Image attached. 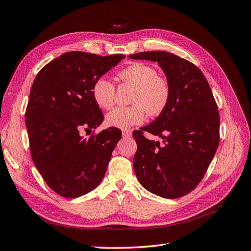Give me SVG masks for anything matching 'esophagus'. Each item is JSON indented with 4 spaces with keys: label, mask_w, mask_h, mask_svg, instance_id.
<instances>
[{
    "label": "esophagus",
    "mask_w": 251,
    "mask_h": 251,
    "mask_svg": "<svg viewBox=\"0 0 251 251\" xmlns=\"http://www.w3.org/2000/svg\"><path fill=\"white\" fill-rule=\"evenodd\" d=\"M131 135H132L131 131H128V130H123V137L127 138V137H130Z\"/></svg>",
    "instance_id": "1"
}]
</instances>
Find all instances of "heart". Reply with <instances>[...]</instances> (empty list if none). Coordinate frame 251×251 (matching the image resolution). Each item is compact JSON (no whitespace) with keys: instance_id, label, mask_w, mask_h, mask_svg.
I'll return each mask as SVG.
<instances>
[{"instance_id":"heart-1","label":"heart","mask_w":251,"mask_h":251,"mask_svg":"<svg viewBox=\"0 0 251 251\" xmlns=\"http://www.w3.org/2000/svg\"><path fill=\"white\" fill-rule=\"evenodd\" d=\"M118 77L125 85L135 87L128 107H119L107 115V124L114 127L127 128L142 124L149 114L158 117L168 109L172 98L169 79L158 75L154 67L143 63H134L119 71ZM95 102L104 110L115 104L116 88L105 77L97 78L92 87Z\"/></svg>"}]
</instances>
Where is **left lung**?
<instances>
[{"label":"left lung","mask_w":251,"mask_h":251,"mask_svg":"<svg viewBox=\"0 0 251 251\" xmlns=\"http://www.w3.org/2000/svg\"><path fill=\"white\" fill-rule=\"evenodd\" d=\"M157 62L172 87L168 109L140 131L133 168L141 185L162 198L191 193L206 173L220 141V116L208 81L198 67L165 51L130 55ZM143 131L159 135L164 144L149 141Z\"/></svg>","instance_id":"8db88e82"}]
</instances>
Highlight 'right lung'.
Returning a JSON list of instances; mask_svg holds the SVG:
<instances>
[{
  "instance_id": "right-lung-1",
  "label": "right lung",
  "mask_w": 251,
  "mask_h": 251,
  "mask_svg": "<svg viewBox=\"0 0 251 251\" xmlns=\"http://www.w3.org/2000/svg\"><path fill=\"white\" fill-rule=\"evenodd\" d=\"M125 57L67 52L43 67L33 81L25 113L30 154L48 186L65 198H77L100 183L121 138L117 127L93 131L88 139L80 132L102 123L93 83Z\"/></svg>"
}]
</instances>
